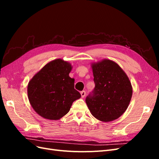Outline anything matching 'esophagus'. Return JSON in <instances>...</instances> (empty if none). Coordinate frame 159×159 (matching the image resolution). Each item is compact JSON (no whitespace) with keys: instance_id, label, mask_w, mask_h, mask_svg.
Returning <instances> with one entry per match:
<instances>
[{"instance_id":"1","label":"esophagus","mask_w":159,"mask_h":159,"mask_svg":"<svg viewBox=\"0 0 159 159\" xmlns=\"http://www.w3.org/2000/svg\"><path fill=\"white\" fill-rule=\"evenodd\" d=\"M85 91H81V98H84V97H85Z\"/></svg>"}]
</instances>
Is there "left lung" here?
<instances>
[{
  "label": "left lung",
  "instance_id": "left-lung-1",
  "mask_svg": "<svg viewBox=\"0 0 159 159\" xmlns=\"http://www.w3.org/2000/svg\"><path fill=\"white\" fill-rule=\"evenodd\" d=\"M95 88L85 102L91 115L103 122L114 121L125 113L133 88L127 75L116 62L103 59L91 64Z\"/></svg>",
  "mask_w": 159,
  "mask_h": 159
}]
</instances>
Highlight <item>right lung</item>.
Returning a JSON list of instances; mask_svg holds the SVG:
<instances>
[{
  "label": "right lung",
  "instance_id": "obj_1",
  "mask_svg": "<svg viewBox=\"0 0 159 159\" xmlns=\"http://www.w3.org/2000/svg\"><path fill=\"white\" fill-rule=\"evenodd\" d=\"M72 66L61 58L46 64L33 76L27 88L31 106L42 117L58 120L69 112L72 103L81 98L69 74Z\"/></svg>",
  "mask_w": 159,
  "mask_h": 159
}]
</instances>
